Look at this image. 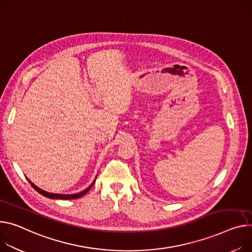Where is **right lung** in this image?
<instances>
[{
    "label": "right lung",
    "mask_w": 252,
    "mask_h": 252,
    "mask_svg": "<svg viewBox=\"0 0 252 252\" xmlns=\"http://www.w3.org/2000/svg\"><path fill=\"white\" fill-rule=\"evenodd\" d=\"M28 182L30 183V185L34 188L35 190H37L39 193H41L42 196L46 197V198H49V199H61V200H72V199H77V198H81L83 197L84 195H86V193L91 189V188L94 186V182H95V179L94 181L91 184L90 187H88L86 189H84L83 191H80V192H76V193H71V195H64V193H53V192H48V191H45L43 189H41L40 188H38L37 186H35L31 181H29V179H27Z\"/></svg>",
    "instance_id": "obj_1"
}]
</instances>
